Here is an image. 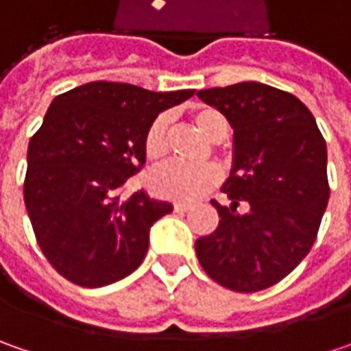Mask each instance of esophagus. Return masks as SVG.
<instances>
[{
  "mask_svg": "<svg viewBox=\"0 0 351 351\" xmlns=\"http://www.w3.org/2000/svg\"><path fill=\"white\" fill-rule=\"evenodd\" d=\"M191 209V203H173V210L176 213H185Z\"/></svg>",
  "mask_w": 351,
  "mask_h": 351,
  "instance_id": "esophagus-1",
  "label": "esophagus"
}]
</instances>
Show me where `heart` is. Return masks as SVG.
I'll return each instance as SVG.
<instances>
[{"label": "heart", "mask_w": 351, "mask_h": 351, "mask_svg": "<svg viewBox=\"0 0 351 351\" xmlns=\"http://www.w3.org/2000/svg\"><path fill=\"white\" fill-rule=\"evenodd\" d=\"M195 125L201 128V132L210 138V141H221L224 138L228 125L219 111L210 107H201L193 113ZM166 130H168V119L166 115H158L148 125L144 138H142V148L148 160L158 162L166 156L168 150V141H166ZM221 173L213 166H182V164H164L154 169L148 178L150 189L156 195L164 199H173V201H195L219 183Z\"/></svg>", "instance_id": "heart-1"}]
</instances>
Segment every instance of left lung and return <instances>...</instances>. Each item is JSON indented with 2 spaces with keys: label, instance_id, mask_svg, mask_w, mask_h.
<instances>
[{
  "label": "left lung",
  "instance_id": "left-lung-1",
  "mask_svg": "<svg viewBox=\"0 0 351 351\" xmlns=\"http://www.w3.org/2000/svg\"><path fill=\"white\" fill-rule=\"evenodd\" d=\"M234 130L232 171L210 201L219 226L195 242L201 267L226 289L254 293L279 283L303 262L328 205L326 142L313 113L287 91L242 82L197 91ZM244 200V215L237 205Z\"/></svg>",
  "mask_w": 351,
  "mask_h": 351
}]
</instances>
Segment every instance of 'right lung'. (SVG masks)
<instances>
[{
	"mask_svg": "<svg viewBox=\"0 0 351 351\" xmlns=\"http://www.w3.org/2000/svg\"><path fill=\"white\" fill-rule=\"evenodd\" d=\"M193 93L91 82L50 103L29 142L23 195L36 242L60 276L103 287L141 265L150 226L173 207L142 189L125 201L117 193L146 162L148 125Z\"/></svg>",
	"mask_w": 351,
	"mask_h": 351,
	"instance_id": "1",
	"label": "right lung"
}]
</instances>
